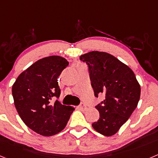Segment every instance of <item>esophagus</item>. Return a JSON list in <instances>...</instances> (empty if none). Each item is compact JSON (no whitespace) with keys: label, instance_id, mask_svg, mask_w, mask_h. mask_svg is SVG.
I'll use <instances>...</instances> for the list:
<instances>
[{"label":"esophagus","instance_id":"esophagus-1","mask_svg":"<svg viewBox=\"0 0 158 158\" xmlns=\"http://www.w3.org/2000/svg\"><path fill=\"white\" fill-rule=\"evenodd\" d=\"M79 108H80L81 111H85L87 107H86L85 104H84V103H81V104L79 105Z\"/></svg>","mask_w":158,"mask_h":158}]
</instances>
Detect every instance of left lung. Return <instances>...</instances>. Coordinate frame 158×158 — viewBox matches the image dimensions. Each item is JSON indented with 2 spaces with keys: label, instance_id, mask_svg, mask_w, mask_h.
<instances>
[{
  "label": "left lung",
  "instance_id": "obj_1",
  "mask_svg": "<svg viewBox=\"0 0 158 158\" xmlns=\"http://www.w3.org/2000/svg\"><path fill=\"white\" fill-rule=\"evenodd\" d=\"M87 65L96 97L104 99L96 106L100 118L93 123L97 132L105 136L115 135L137 107L141 89L135 73L111 54L92 51L80 57Z\"/></svg>",
  "mask_w": 158,
  "mask_h": 158
}]
</instances>
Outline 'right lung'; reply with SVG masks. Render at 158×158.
<instances>
[{"mask_svg":"<svg viewBox=\"0 0 158 158\" xmlns=\"http://www.w3.org/2000/svg\"><path fill=\"white\" fill-rule=\"evenodd\" d=\"M69 62L60 56L42 58L20 73L12 85L17 112L30 129L51 136L65 128L74 108L58 100L61 89L58 77Z\"/></svg>","mask_w":158,"mask_h":158,"instance_id":"1","label":"right lung"}]
</instances>
